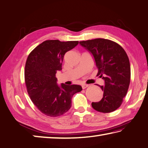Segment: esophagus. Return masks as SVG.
Returning a JSON list of instances; mask_svg holds the SVG:
<instances>
[{"label": "esophagus", "mask_w": 148, "mask_h": 148, "mask_svg": "<svg viewBox=\"0 0 148 148\" xmlns=\"http://www.w3.org/2000/svg\"><path fill=\"white\" fill-rule=\"evenodd\" d=\"M88 86H89V85H87V84H85V83H83V84L82 85V88L84 89V88H86L87 87H88Z\"/></svg>", "instance_id": "obj_1"}]
</instances>
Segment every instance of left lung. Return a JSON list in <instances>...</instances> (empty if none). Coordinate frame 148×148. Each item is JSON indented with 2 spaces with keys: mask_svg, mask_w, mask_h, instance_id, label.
Here are the masks:
<instances>
[{
  "mask_svg": "<svg viewBox=\"0 0 148 148\" xmlns=\"http://www.w3.org/2000/svg\"><path fill=\"white\" fill-rule=\"evenodd\" d=\"M89 52L98 68L97 76L104 80L100 86L103 98L92 102V107L101 112H111L121 106L130 83L131 67L125 50L119 44L109 39H95L79 42Z\"/></svg>",
  "mask_w": 148,
  "mask_h": 148,
  "instance_id": "1",
  "label": "left lung"
}]
</instances>
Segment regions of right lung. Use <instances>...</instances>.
<instances>
[{
	"label": "right lung",
	"mask_w": 148,
	"mask_h": 148,
	"mask_svg": "<svg viewBox=\"0 0 148 148\" xmlns=\"http://www.w3.org/2000/svg\"><path fill=\"white\" fill-rule=\"evenodd\" d=\"M78 41L47 40L32 51L25 65V77L31 100L42 113L51 117L69 111L72 96L82 90L79 85H58L56 74L62 70L64 56Z\"/></svg>",
	"instance_id": "1"
}]
</instances>
